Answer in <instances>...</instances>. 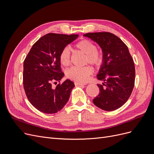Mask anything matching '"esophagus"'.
<instances>
[{
  "label": "esophagus",
  "instance_id": "obj_1",
  "mask_svg": "<svg viewBox=\"0 0 154 154\" xmlns=\"http://www.w3.org/2000/svg\"><path fill=\"white\" fill-rule=\"evenodd\" d=\"M74 84H75V85H85L86 83H82L80 82H74Z\"/></svg>",
  "mask_w": 154,
  "mask_h": 154
}]
</instances>
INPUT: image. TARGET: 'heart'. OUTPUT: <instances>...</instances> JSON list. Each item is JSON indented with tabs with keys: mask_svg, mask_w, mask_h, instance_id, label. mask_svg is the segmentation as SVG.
<instances>
[{
	"mask_svg": "<svg viewBox=\"0 0 154 154\" xmlns=\"http://www.w3.org/2000/svg\"><path fill=\"white\" fill-rule=\"evenodd\" d=\"M75 48L85 54V62L96 67L101 66L103 62V55L102 51L96 48V44L92 41L88 39H82L75 44ZM60 62L62 66H69L71 61L70 51L67 47L64 48L60 54ZM92 72V69L90 66L72 67L67 70L66 76L71 80L85 82Z\"/></svg>",
	"mask_w": 154,
	"mask_h": 154,
	"instance_id": "heart-1",
	"label": "heart"
}]
</instances>
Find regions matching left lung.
Here are the masks:
<instances>
[{"label": "left lung", "instance_id": "left-lung-1", "mask_svg": "<svg viewBox=\"0 0 154 154\" xmlns=\"http://www.w3.org/2000/svg\"><path fill=\"white\" fill-rule=\"evenodd\" d=\"M98 44L103 60L97 78L100 93L93 100L100 109L112 111L120 108L128 100L135 83V66L128 47L119 37L109 32H88L83 35Z\"/></svg>", "mask_w": 154, "mask_h": 154}]
</instances>
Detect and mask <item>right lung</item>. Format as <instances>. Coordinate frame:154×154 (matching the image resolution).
I'll use <instances>...</instances> for the list:
<instances>
[{
  "label": "right lung",
  "instance_id": "right-lung-1",
  "mask_svg": "<svg viewBox=\"0 0 154 154\" xmlns=\"http://www.w3.org/2000/svg\"><path fill=\"white\" fill-rule=\"evenodd\" d=\"M78 35L48 33L32 46L24 62L23 85L27 99L37 110L54 114L66 105L74 83L66 80L55 88L52 83L63 77L60 54Z\"/></svg>",
  "mask_w": 154,
  "mask_h": 154
}]
</instances>
